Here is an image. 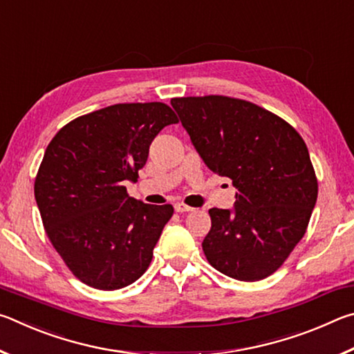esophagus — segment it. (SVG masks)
Wrapping results in <instances>:
<instances>
[{
  "label": "esophagus",
  "mask_w": 354,
  "mask_h": 354,
  "mask_svg": "<svg viewBox=\"0 0 354 354\" xmlns=\"http://www.w3.org/2000/svg\"><path fill=\"white\" fill-rule=\"evenodd\" d=\"M175 211L176 212H190V211H194V207H190V206H187V205H184V203H175Z\"/></svg>",
  "instance_id": "esophagus-1"
}]
</instances>
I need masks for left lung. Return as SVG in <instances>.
I'll list each match as a JSON object with an SVG mask.
<instances>
[{
    "label": "left lung",
    "instance_id": "1",
    "mask_svg": "<svg viewBox=\"0 0 354 354\" xmlns=\"http://www.w3.org/2000/svg\"><path fill=\"white\" fill-rule=\"evenodd\" d=\"M209 170L237 189L232 209H209L206 259L226 277L259 281L301 241L319 184L304 140L289 123L250 101L209 95L171 98Z\"/></svg>",
    "mask_w": 354,
    "mask_h": 354
}]
</instances>
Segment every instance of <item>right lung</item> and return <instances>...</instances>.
<instances>
[{
	"label": "right lung",
	"mask_w": 354,
	"mask_h": 354,
	"mask_svg": "<svg viewBox=\"0 0 354 354\" xmlns=\"http://www.w3.org/2000/svg\"><path fill=\"white\" fill-rule=\"evenodd\" d=\"M176 113L164 103L107 106L77 117L53 137L34 195L46 236L77 279L117 290L139 279L153 259L173 206L131 198L149 145Z\"/></svg>",
	"instance_id": "right-lung-1"
}]
</instances>
